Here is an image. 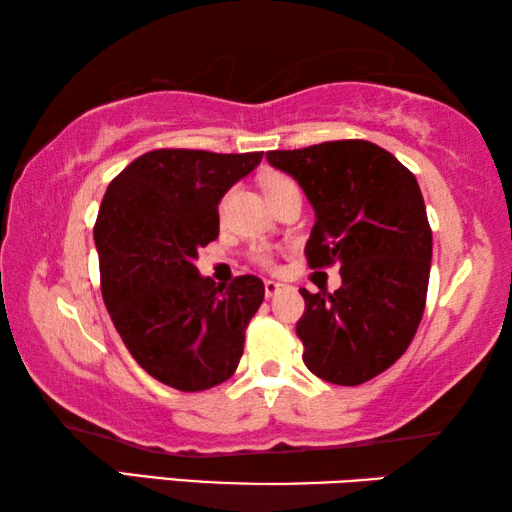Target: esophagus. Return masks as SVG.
<instances>
[{"label":"esophagus","instance_id":"1","mask_svg":"<svg viewBox=\"0 0 512 512\" xmlns=\"http://www.w3.org/2000/svg\"><path fill=\"white\" fill-rule=\"evenodd\" d=\"M284 287H287V284L275 282V280H266V282H264V293H266V298H273V296H277V293H280Z\"/></svg>","mask_w":512,"mask_h":512}]
</instances>
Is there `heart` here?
<instances>
[{
    "instance_id": "heart-1",
    "label": "heart",
    "mask_w": 512,
    "mask_h": 512,
    "mask_svg": "<svg viewBox=\"0 0 512 512\" xmlns=\"http://www.w3.org/2000/svg\"><path fill=\"white\" fill-rule=\"evenodd\" d=\"M291 183H293V180H289L287 176H282V173H268V176L264 178L266 192H273V189L284 187V185H291ZM255 259H257V262H262V264H268V262H271V255H268L266 250H257Z\"/></svg>"
}]
</instances>
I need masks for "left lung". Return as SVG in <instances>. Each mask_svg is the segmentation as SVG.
<instances>
[{"mask_svg": "<svg viewBox=\"0 0 512 512\" xmlns=\"http://www.w3.org/2000/svg\"><path fill=\"white\" fill-rule=\"evenodd\" d=\"M266 160L289 173L314 207L309 266H341L334 293L302 289V361L329 384H363L402 357L422 320L431 228L418 180L366 140L268 151Z\"/></svg>", "mask_w": 512, "mask_h": 512, "instance_id": "obj_1", "label": "left lung"}]
</instances>
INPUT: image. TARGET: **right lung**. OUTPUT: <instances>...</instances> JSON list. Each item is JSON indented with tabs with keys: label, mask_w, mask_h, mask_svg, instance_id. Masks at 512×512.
I'll return each mask as SVG.
<instances>
[{
	"label": "right lung",
	"mask_w": 512,
	"mask_h": 512,
	"mask_svg": "<svg viewBox=\"0 0 512 512\" xmlns=\"http://www.w3.org/2000/svg\"><path fill=\"white\" fill-rule=\"evenodd\" d=\"M264 153L160 149L108 185L94 225L101 293L133 359L185 393L235 375L264 282L230 287L198 273V248L219 237V203Z\"/></svg>",
	"instance_id": "obj_1"
}]
</instances>
